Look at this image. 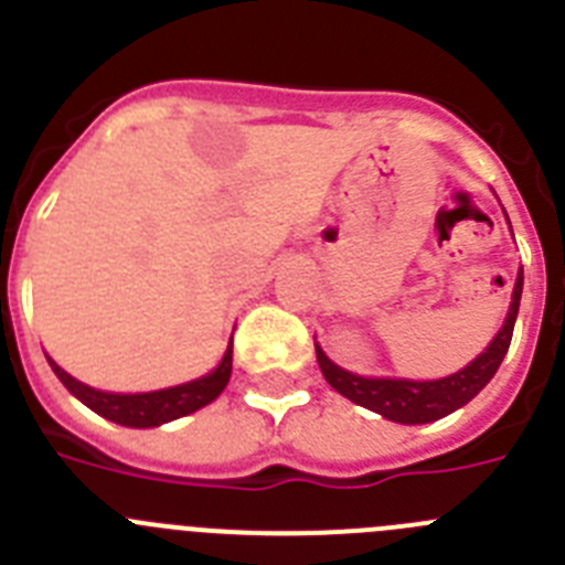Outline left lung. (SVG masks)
Masks as SVG:
<instances>
[{"mask_svg":"<svg viewBox=\"0 0 565 565\" xmlns=\"http://www.w3.org/2000/svg\"><path fill=\"white\" fill-rule=\"evenodd\" d=\"M523 294V268L518 274L515 291H512V306H509L507 322L498 331V337L489 342L487 351L463 367V371L452 373L447 379H436V382H407V379H364L353 376V373L342 371L339 364L322 353L317 344V362L322 367V376L328 379L333 391L342 393L344 398L356 402L359 407L379 413V416L391 418L398 424H430L436 418L450 416L458 407L478 396L487 387V382L495 376L501 367L503 356L512 342V331H515L518 308H521Z\"/></svg>","mask_w":565,"mask_h":565,"instance_id":"1","label":"left lung"}]
</instances>
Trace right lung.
Returning <instances> with one entry per match:
<instances>
[{"label":"right lung","mask_w":565,"mask_h":565,"mask_svg":"<svg viewBox=\"0 0 565 565\" xmlns=\"http://www.w3.org/2000/svg\"><path fill=\"white\" fill-rule=\"evenodd\" d=\"M47 362L53 367V373L62 379L64 387L78 402L87 404L89 411L98 413V416L109 418L115 424H124V427H158V424L174 422V418L201 411V407H206L209 402L221 396L223 387L228 384V376H232V344H228L223 362L209 376L178 384V387H167V391L135 393V396H121V393H104L96 391V387H87V384L76 382L67 371H62L53 359H47Z\"/></svg>","instance_id":"add662e5"}]
</instances>
